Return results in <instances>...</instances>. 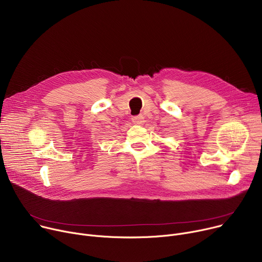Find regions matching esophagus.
<instances>
[{
	"instance_id": "1",
	"label": "esophagus",
	"mask_w": 262,
	"mask_h": 262,
	"mask_svg": "<svg viewBox=\"0 0 262 262\" xmlns=\"http://www.w3.org/2000/svg\"><path fill=\"white\" fill-rule=\"evenodd\" d=\"M132 121H133L135 124H142V123L144 122V117H142V116L133 117V118H132Z\"/></svg>"
}]
</instances>
